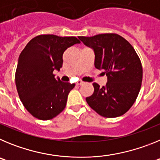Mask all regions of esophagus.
I'll return each instance as SVG.
<instances>
[{"label":"esophagus","mask_w":160,"mask_h":160,"mask_svg":"<svg viewBox=\"0 0 160 160\" xmlns=\"http://www.w3.org/2000/svg\"><path fill=\"white\" fill-rule=\"evenodd\" d=\"M76 84H77V85H78V86H80V85H82V84H84V82L81 81V80H79V81H78L77 82H76Z\"/></svg>","instance_id":"34e87169"}]
</instances>
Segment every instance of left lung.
Masks as SVG:
<instances>
[{"mask_svg":"<svg viewBox=\"0 0 160 160\" xmlns=\"http://www.w3.org/2000/svg\"><path fill=\"white\" fill-rule=\"evenodd\" d=\"M78 38L94 51V66L107 76L106 87L93 83L94 91L86 98L94 111L106 118L125 114L132 107L141 88L142 67L131 44L116 33Z\"/></svg>","mask_w":160,"mask_h":160,"instance_id":"1","label":"left lung"}]
</instances>
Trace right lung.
<instances>
[{"mask_svg": "<svg viewBox=\"0 0 160 160\" xmlns=\"http://www.w3.org/2000/svg\"><path fill=\"white\" fill-rule=\"evenodd\" d=\"M77 43L80 41L75 37L38 35L20 54L15 73L17 90L25 108L35 118L52 119L66 107L75 84L56 79L53 70H60L64 51Z\"/></svg>", "mask_w": 160, "mask_h": 160, "instance_id": "obj_1", "label": "right lung"}]
</instances>
